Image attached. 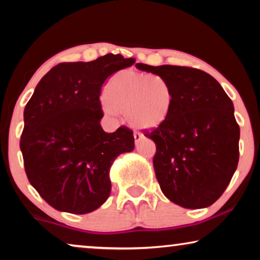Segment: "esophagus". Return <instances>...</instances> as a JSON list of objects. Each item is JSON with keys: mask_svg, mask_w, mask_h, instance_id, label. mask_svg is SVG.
<instances>
[{"mask_svg": "<svg viewBox=\"0 0 260 260\" xmlns=\"http://www.w3.org/2000/svg\"><path fill=\"white\" fill-rule=\"evenodd\" d=\"M142 135L140 134V133H134V138H135V143H138V142H140L141 140H142Z\"/></svg>", "mask_w": 260, "mask_h": 260, "instance_id": "obj_1", "label": "esophagus"}]
</instances>
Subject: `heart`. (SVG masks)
Segmentation results:
<instances>
[{
  "label": "heart",
  "instance_id": "1",
  "mask_svg": "<svg viewBox=\"0 0 260 260\" xmlns=\"http://www.w3.org/2000/svg\"><path fill=\"white\" fill-rule=\"evenodd\" d=\"M174 93L168 81L150 73L120 71L106 86L102 106L106 115L126 113L131 125L141 130L162 126L174 110Z\"/></svg>",
  "mask_w": 260,
  "mask_h": 260
}]
</instances>
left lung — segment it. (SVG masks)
Wrapping results in <instances>:
<instances>
[{"instance_id": "1", "label": "left lung", "mask_w": 260, "mask_h": 260, "mask_svg": "<svg viewBox=\"0 0 260 260\" xmlns=\"http://www.w3.org/2000/svg\"><path fill=\"white\" fill-rule=\"evenodd\" d=\"M136 67L168 81L174 93L172 116L145 135L156 144L152 163L162 193L183 208L208 207L225 191L239 161L240 129L232 101L204 71Z\"/></svg>"}]
</instances>
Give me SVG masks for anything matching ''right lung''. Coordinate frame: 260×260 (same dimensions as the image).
<instances>
[{
	"mask_svg": "<svg viewBox=\"0 0 260 260\" xmlns=\"http://www.w3.org/2000/svg\"><path fill=\"white\" fill-rule=\"evenodd\" d=\"M135 61L109 53L93 61L58 63L27 103L20 142L24 170L56 211L86 214L110 197V168L134 150L135 138L125 126L103 130L99 95L106 78Z\"/></svg>",
	"mask_w": 260,
	"mask_h": 260,
	"instance_id": "add662e5",
	"label": "right lung"
}]
</instances>
